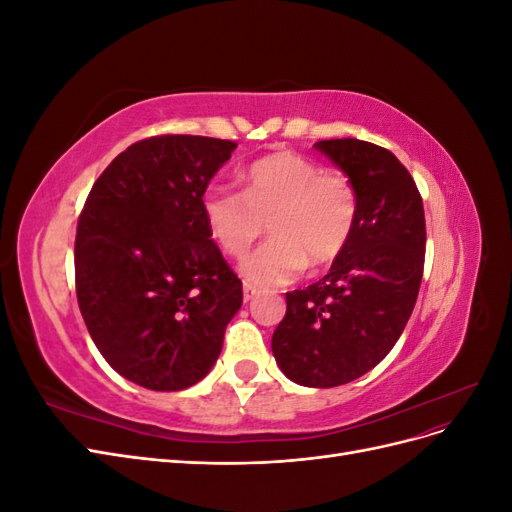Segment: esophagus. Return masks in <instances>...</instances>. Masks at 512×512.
<instances>
[{
  "mask_svg": "<svg viewBox=\"0 0 512 512\" xmlns=\"http://www.w3.org/2000/svg\"><path fill=\"white\" fill-rule=\"evenodd\" d=\"M254 297H256V288L250 286V284H245V286H243V301L250 303Z\"/></svg>",
  "mask_w": 512,
  "mask_h": 512,
  "instance_id": "obj_1",
  "label": "esophagus"
}]
</instances>
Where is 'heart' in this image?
<instances>
[{
	"instance_id": "heart-1",
	"label": "heart",
	"mask_w": 512,
	"mask_h": 512,
	"mask_svg": "<svg viewBox=\"0 0 512 512\" xmlns=\"http://www.w3.org/2000/svg\"><path fill=\"white\" fill-rule=\"evenodd\" d=\"M200 209L213 241L235 258L269 226L271 241L239 271L247 284L271 288L297 280L305 265L322 269L344 254L356 222V192L348 177L324 173L299 153L277 151L245 170V192L211 185Z\"/></svg>"
}]
</instances>
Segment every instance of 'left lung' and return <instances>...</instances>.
I'll list each match as a JSON object with an SVG mask.
<instances>
[{"label":"left lung","mask_w":512,"mask_h":512,"mask_svg":"<svg viewBox=\"0 0 512 512\" xmlns=\"http://www.w3.org/2000/svg\"><path fill=\"white\" fill-rule=\"evenodd\" d=\"M350 179L356 222L329 273L286 292L271 348L284 376L331 389L374 369L404 333L425 265V211L406 166L359 138L314 145Z\"/></svg>","instance_id":"8db88e82"}]
</instances>
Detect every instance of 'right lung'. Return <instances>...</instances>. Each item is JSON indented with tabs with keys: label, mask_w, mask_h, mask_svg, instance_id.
<instances>
[{
	"label": "right lung",
	"mask_w": 512,
	"mask_h": 512,
	"mask_svg": "<svg viewBox=\"0 0 512 512\" xmlns=\"http://www.w3.org/2000/svg\"><path fill=\"white\" fill-rule=\"evenodd\" d=\"M235 149L209 136L145 138L87 196L74 243L76 299L106 363L149 391L203 380L243 303L200 209Z\"/></svg>",
	"instance_id": "obj_1"
}]
</instances>
